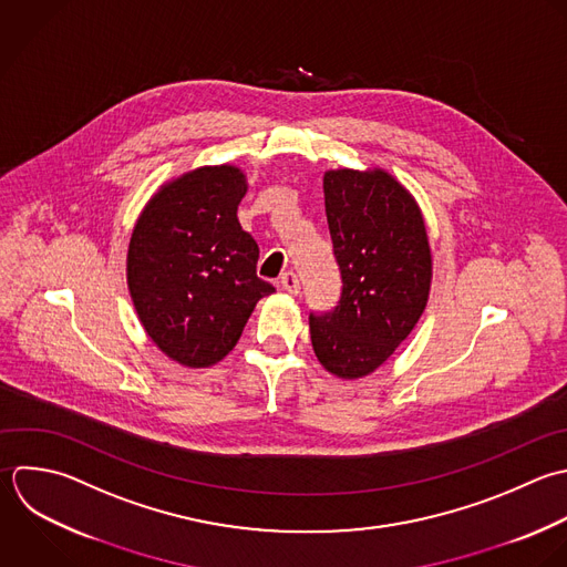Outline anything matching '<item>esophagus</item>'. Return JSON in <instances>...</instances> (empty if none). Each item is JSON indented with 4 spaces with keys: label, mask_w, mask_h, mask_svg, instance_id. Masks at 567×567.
Returning <instances> with one entry per match:
<instances>
[{
    "label": "esophagus",
    "mask_w": 567,
    "mask_h": 567,
    "mask_svg": "<svg viewBox=\"0 0 567 567\" xmlns=\"http://www.w3.org/2000/svg\"><path fill=\"white\" fill-rule=\"evenodd\" d=\"M280 287H282V291H287L289 296H296V293L300 291V280H298V276H296L293 271H285V274L280 276Z\"/></svg>",
    "instance_id": "esophagus-1"
}]
</instances>
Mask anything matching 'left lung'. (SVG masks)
Wrapping results in <instances>:
<instances>
[{
	"mask_svg": "<svg viewBox=\"0 0 567 567\" xmlns=\"http://www.w3.org/2000/svg\"><path fill=\"white\" fill-rule=\"evenodd\" d=\"M324 209L342 276L333 311L309 316L320 364L358 380L380 369L422 318L433 256L422 209L389 172H324Z\"/></svg>",
	"mask_w": 567,
	"mask_h": 567,
	"instance_id": "left-lung-1",
	"label": "left lung"
}]
</instances>
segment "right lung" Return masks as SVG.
<instances>
[{
    "mask_svg": "<svg viewBox=\"0 0 567 567\" xmlns=\"http://www.w3.org/2000/svg\"><path fill=\"white\" fill-rule=\"evenodd\" d=\"M247 176L205 165L172 178L143 207L127 247V289L152 342L189 369L220 362L256 302L258 245L238 223Z\"/></svg>",
    "mask_w": 567,
    "mask_h": 567,
    "instance_id": "1",
    "label": "right lung"
}]
</instances>
